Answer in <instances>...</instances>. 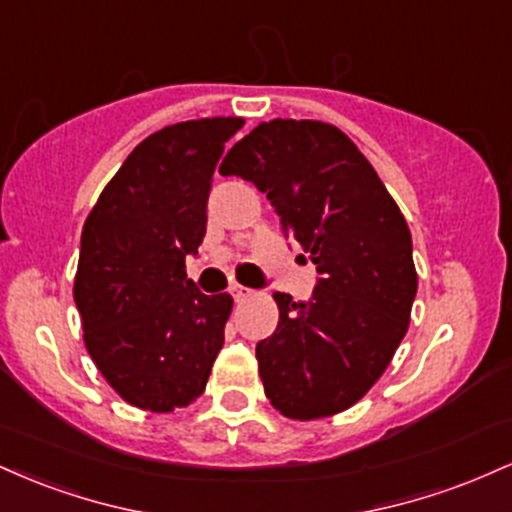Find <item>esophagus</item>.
<instances>
[{
    "label": "esophagus",
    "instance_id": "obj_1",
    "mask_svg": "<svg viewBox=\"0 0 512 512\" xmlns=\"http://www.w3.org/2000/svg\"><path fill=\"white\" fill-rule=\"evenodd\" d=\"M231 296L236 298V301H245V298H250V296H252V291L248 289V286L233 284V286H231Z\"/></svg>",
    "mask_w": 512,
    "mask_h": 512
}]
</instances>
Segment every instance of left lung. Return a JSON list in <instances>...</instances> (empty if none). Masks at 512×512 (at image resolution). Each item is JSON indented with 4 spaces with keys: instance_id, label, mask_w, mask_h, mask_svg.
I'll use <instances>...</instances> for the list:
<instances>
[{
    "instance_id": "left-lung-1",
    "label": "left lung",
    "mask_w": 512,
    "mask_h": 512,
    "mask_svg": "<svg viewBox=\"0 0 512 512\" xmlns=\"http://www.w3.org/2000/svg\"><path fill=\"white\" fill-rule=\"evenodd\" d=\"M219 173L255 182L320 274L308 303L274 293L279 325L257 344L264 395L298 421L349 409L409 327L419 279L402 211L358 146L327 122H262Z\"/></svg>"
}]
</instances>
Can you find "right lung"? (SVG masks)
<instances>
[{"label": "right lung", "instance_id": "right-lung-1", "mask_svg": "<svg viewBox=\"0 0 512 512\" xmlns=\"http://www.w3.org/2000/svg\"><path fill=\"white\" fill-rule=\"evenodd\" d=\"M243 117H202L146 137L105 185L81 231L74 301L84 344L108 385L168 414L207 387L231 315L204 296L185 257L207 233L211 175Z\"/></svg>", "mask_w": 512, "mask_h": 512}]
</instances>
